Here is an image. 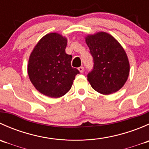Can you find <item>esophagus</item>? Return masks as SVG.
<instances>
[{
	"mask_svg": "<svg viewBox=\"0 0 149 149\" xmlns=\"http://www.w3.org/2000/svg\"><path fill=\"white\" fill-rule=\"evenodd\" d=\"M78 69H79V70L80 71V73H83V72H84V67H83V66H81V67H79Z\"/></svg>",
	"mask_w": 149,
	"mask_h": 149,
	"instance_id": "esophagus-1",
	"label": "esophagus"
}]
</instances>
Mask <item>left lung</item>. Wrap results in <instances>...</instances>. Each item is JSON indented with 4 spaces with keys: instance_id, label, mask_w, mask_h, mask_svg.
Returning a JSON list of instances; mask_svg holds the SVG:
<instances>
[{
    "instance_id": "obj_1",
    "label": "left lung",
    "mask_w": 149,
    "mask_h": 149,
    "mask_svg": "<svg viewBox=\"0 0 149 149\" xmlns=\"http://www.w3.org/2000/svg\"><path fill=\"white\" fill-rule=\"evenodd\" d=\"M86 43L94 59V67L87 78L92 88L100 94H112L120 90L130 72L128 58L121 45L106 32L86 37Z\"/></svg>"
}]
</instances>
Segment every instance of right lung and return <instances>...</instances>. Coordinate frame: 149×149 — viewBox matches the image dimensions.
Masks as SVG:
<instances>
[{
	"label": "right lung",
	"instance_id": "obj_1",
	"mask_svg": "<svg viewBox=\"0 0 149 149\" xmlns=\"http://www.w3.org/2000/svg\"><path fill=\"white\" fill-rule=\"evenodd\" d=\"M66 46L65 37L49 33L38 42L29 59L30 81L41 94L52 98L65 95L79 73L71 67L72 56L66 54Z\"/></svg>",
	"mask_w": 149,
	"mask_h": 149
}]
</instances>
